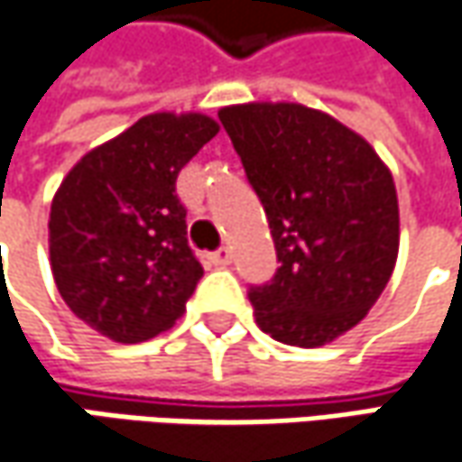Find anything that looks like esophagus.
I'll return each mask as SVG.
<instances>
[{
	"label": "esophagus",
	"instance_id": "1",
	"mask_svg": "<svg viewBox=\"0 0 462 462\" xmlns=\"http://www.w3.org/2000/svg\"><path fill=\"white\" fill-rule=\"evenodd\" d=\"M208 259H210L213 267H228L231 264V249L228 246H218L216 252L208 254Z\"/></svg>",
	"mask_w": 462,
	"mask_h": 462
}]
</instances>
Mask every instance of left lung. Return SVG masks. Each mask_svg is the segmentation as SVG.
<instances>
[{"label": "left lung", "mask_w": 462, "mask_h": 462, "mask_svg": "<svg viewBox=\"0 0 462 462\" xmlns=\"http://www.w3.org/2000/svg\"><path fill=\"white\" fill-rule=\"evenodd\" d=\"M223 128L267 213L277 273L249 285L257 327L321 346L360 324L399 254V200L363 135L295 102L223 107Z\"/></svg>", "instance_id": "8db88e82"}]
</instances>
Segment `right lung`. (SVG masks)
<instances>
[{
	"label": "right lung",
	"mask_w": 462,
	"mask_h": 462,
	"mask_svg": "<svg viewBox=\"0 0 462 462\" xmlns=\"http://www.w3.org/2000/svg\"><path fill=\"white\" fill-rule=\"evenodd\" d=\"M218 134L200 113H153L81 156L51 203V270L66 306L113 342L167 331L203 267L177 174Z\"/></svg>",
	"instance_id": "obj_1"
}]
</instances>
